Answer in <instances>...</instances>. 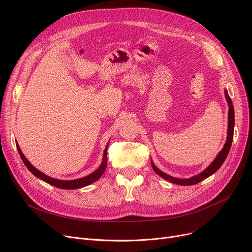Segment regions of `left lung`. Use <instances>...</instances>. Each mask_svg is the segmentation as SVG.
<instances>
[{"mask_svg": "<svg viewBox=\"0 0 252 252\" xmlns=\"http://www.w3.org/2000/svg\"><path fill=\"white\" fill-rule=\"evenodd\" d=\"M224 95H226V99H227V102L229 104L228 137H227L226 144L223 145V148L220 151V153L216 157V159L213 162H211V164L205 170H203L202 173H200L199 175H197V176H194L192 178H189V179H177V178H174V177H170V176L162 173L160 169H158L154 165V163L151 161L152 167H153L154 171L158 176H160L161 178H163L166 181H169L170 183L178 184V185H183V186H191V185L198 184L199 182H201V181L205 180L206 178H208L209 176L215 174L216 171L221 166L223 161L226 160V158H227V156L229 154V151L231 149V146H232L233 135H234V124H235V115H234V107H233V104H232V100H231V98H230L227 91H224Z\"/></svg>", "mask_w": 252, "mask_h": 252, "instance_id": "1", "label": "left lung"}]
</instances>
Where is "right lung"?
<instances>
[{
	"instance_id": "add662e5",
	"label": "right lung",
	"mask_w": 252,
	"mask_h": 252,
	"mask_svg": "<svg viewBox=\"0 0 252 252\" xmlns=\"http://www.w3.org/2000/svg\"><path fill=\"white\" fill-rule=\"evenodd\" d=\"M16 147H17V150H18V153L21 157L22 161L24 162V164L26 165V167H28L32 173L37 177L38 179L43 180L44 182L52 185V186L54 187H57V188H60V189H79V188H83V187H86L88 186V185L92 184L96 182L97 180H99L101 178V176L103 175V173L106 169V166H107V147L108 145L106 146L105 150H104V155H103V160H102V163L101 165L94 171V173H92L91 175L87 176V177H84L82 179H77V180H71V181H63V180H57V179H53L51 177H48L46 176L45 174L41 173V171L37 170L33 165L31 164V162L26 159L25 156L23 155L22 151L20 150L18 144L16 143Z\"/></svg>"
}]
</instances>
